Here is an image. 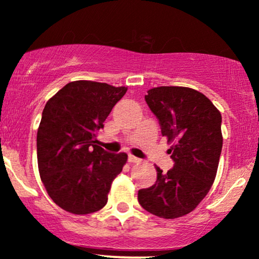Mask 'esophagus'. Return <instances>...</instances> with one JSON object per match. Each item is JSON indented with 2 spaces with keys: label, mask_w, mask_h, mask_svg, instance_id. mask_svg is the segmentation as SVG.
Here are the masks:
<instances>
[{
  "label": "esophagus",
  "mask_w": 259,
  "mask_h": 259,
  "mask_svg": "<svg viewBox=\"0 0 259 259\" xmlns=\"http://www.w3.org/2000/svg\"><path fill=\"white\" fill-rule=\"evenodd\" d=\"M127 160H129L130 163H140V162H141V159L138 158V157H135V156H132V154L127 157Z\"/></svg>",
  "instance_id": "obj_1"
}]
</instances>
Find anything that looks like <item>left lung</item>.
<instances>
[{
    "instance_id": "left-lung-1",
    "label": "left lung",
    "mask_w": 259,
    "mask_h": 259,
    "mask_svg": "<svg viewBox=\"0 0 259 259\" xmlns=\"http://www.w3.org/2000/svg\"><path fill=\"white\" fill-rule=\"evenodd\" d=\"M145 101L162 135L175 141L168 151L174 165L167 173L156 167V183L139 190V203L160 218H179L197 207L215 179L223 147L221 112L203 94L183 86L151 89Z\"/></svg>"
}]
</instances>
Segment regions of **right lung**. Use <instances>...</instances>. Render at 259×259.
I'll return each mask as SVG.
<instances>
[{
    "label": "right lung",
    "instance_id": "obj_1",
    "mask_svg": "<svg viewBox=\"0 0 259 259\" xmlns=\"http://www.w3.org/2000/svg\"><path fill=\"white\" fill-rule=\"evenodd\" d=\"M126 90L79 80L47 101L37 130V164L47 194L62 209L90 214L106 206L127 156L97 146L96 135Z\"/></svg>",
    "mask_w": 259,
    "mask_h": 259
}]
</instances>
